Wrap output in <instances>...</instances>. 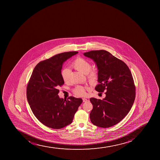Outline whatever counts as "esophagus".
<instances>
[{
    "mask_svg": "<svg viewBox=\"0 0 160 160\" xmlns=\"http://www.w3.org/2000/svg\"><path fill=\"white\" fill-rule=\"evenodd\" d=\"M88 99H87V98H83V102H88Z\"/></svg>",
    "mask_w": 160,
    "mask_h": 160,
    "instance_id": "1",
    "label": "esophagus"
}]
</instances>
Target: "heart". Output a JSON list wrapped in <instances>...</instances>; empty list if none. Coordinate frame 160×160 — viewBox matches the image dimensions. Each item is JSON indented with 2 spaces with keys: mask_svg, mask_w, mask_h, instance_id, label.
I'll return each mask as SVG.
<instances>
[{
  "mask_svg": "<svg viewBox=\"0 0 160 160\" xmlns=\"http://www.w3.org/2000/svg\"><path fill=\"white\" fill-rule=\"evenodd\" d=\"M71 66L79 72L87 74L88 79L90 82L93 83L98 80V72L95 69H91V64L86 59L82 57L76 58L71 63ZM70 73V71L68 68L63 69L61 72L62 79L65 82H67L69 81ZM89 90V88L77 86L73 89V92L78 97H85L87 94V91Z\"/></svg>",
  "mask_w": 160,
  "mask_h": 160,
  "instance_id": "heart-1",
  "label": "heart"
}]
</instances>
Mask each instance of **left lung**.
Here are the masks:
<instances>
[{
	"instance_id": "1",
	"label": "left lung",
	"mask_w": 160,
	"mask_h": 160,
	"mask_svg": "<svg viewBox=\"0 0 160 160\" xmlns=\"http://www.w3.org/2000/svg\"><path fill=\"white\" fill-rule=\"evenodd\" d=\"M84 55L92 59L98 67L99 84L95 90H106L103 100L90 99L93 105L91 121L97 126L111 127L127 115L135 101L136 87L131 71L123 61L108 51H90Z\"/></svg>"
}]
</instances>
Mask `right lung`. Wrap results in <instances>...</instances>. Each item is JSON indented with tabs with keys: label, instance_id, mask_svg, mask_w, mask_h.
<instances>
[{
	"label": "right lung",
	"instance_id": "add662e5",
	"mask_svg": "<svg viewBox=\"0 0 160 160\" xmlns=\"http://www.w3.org/2000/svg\"><path fill=\"white\" fill-rule=\"evenodd\" d=\"M78 52L57 54L40 62L35 67L28 83L27 97L32 112L45 126L60 129L72 122L82 103L81 98H60L59 87L64 84L61 70L64 62Z\"/></svg>",
	"mask_w": 160,
	"mask_h": 160
}]
</instances>
